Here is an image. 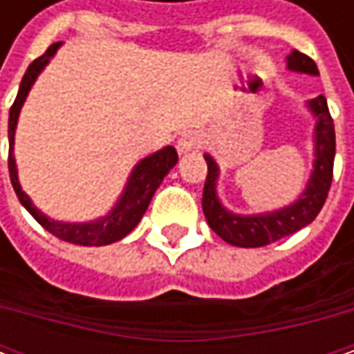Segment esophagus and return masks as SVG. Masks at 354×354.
<instances>
[{"label":"esophagus","mask_w":354,"mask_h":354,"mask_svg":"<svg viewBox=\"0 0 354 354\" xmlns=\"http://www.w3.org/2000/svg\"><path fill=\"white\" fill-rule=\"evenodd\" d=\"M201 145H203V140H201V136H198L197 131H185V133H181V138L177 140L179 153H187V151L198 149Z\"/></svg>","instance_id":"34e87169"}]
</instances>
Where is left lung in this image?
Segmentation results:
<instances>
[{
	"instance_id": "1",
	"label": "left lung",
	"mask_w": 354,
	"mask_h": 354,
	"mask_svg": "<svg viewBox=\"0 0 354 354\" xmlns=\"http://www.w3.org/2000/svg\"><path fill=\"white\" fill-rule=\"evenodd\" d=\"M288 68H292L295 73H306V75H319L315 61L299 50H293L288 57ZM309 108L317 116L315 167L307 183L306 193L293 205L281 211L254 214V216H236L232 212L225 211L214 191L218 167L211 156H205L209 173H207L205 189H203V212L207 216L209 226L225 242L232 246H240V248H260L270 242H276L279 238L297 232L299 228L313 223V218L319 214L325 205V198L329 195L331 181H333L335 126L323 94L313 98L309 102Z\"/></svg>"
}]
</instances>
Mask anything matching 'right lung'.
I'll use <instances>...</instances> for the list:
<instances>
[{"mask_svg":"<svg viewBox=\"0 0 354 354\" xmlns=\"http://www.w3.org/2000/svg\"><path fill=\"white\" fill-rule=\"evenodd\" d=\"M59 45L61 43H53L41 57H37L29 64L27 73L21 80L17 98H15V102L9 110V129H7V133H9V157H7L9 177H11V185H13V189H15V193L19 197L21 205L31 212L35 221L45 230H48L50 234H55L64 242L78 244V246H104V244H112V242L122 240L138 226V223L142 221L143 212L147 211V207H149V201L157 191V187L161 185L163 177L169 173V169L177 163L179 157H177L175 147L167 145L161 151H157L153 156L145 157L143 161H140L136 165V169L131 171V175H129V181L126 185V189H124L122 198L118 201L116 209L110 212L108 216L96 221V223H84V225L55 223V221L47 218L41 211H37L33 203H31V198L21 191L17 169H15V157H13V138H15V126H17L21 106L25 102L31 86H33L37 75L45 68V64L57 53Z\"/></svg>","mask_w":354,"mask_h":354,"instance_id":"right-lung-1","label":"right lung"}]
</instances>
